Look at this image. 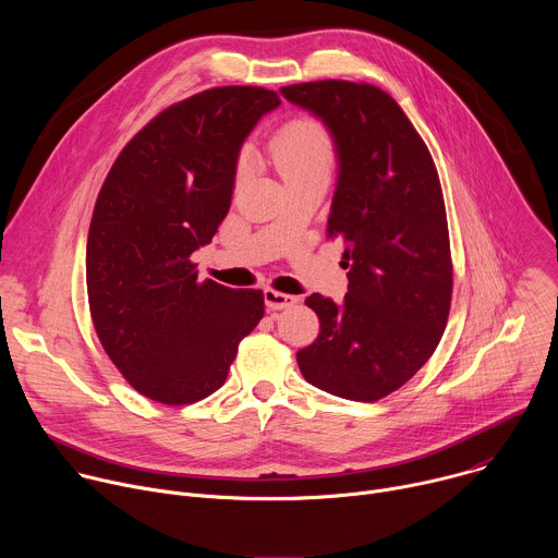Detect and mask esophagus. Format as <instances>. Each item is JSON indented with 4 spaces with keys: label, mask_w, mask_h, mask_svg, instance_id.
<instances>
[{
    "label": "esophagus",
    "mask_w": 558,
    "mask_h": 558,
    "mask_svg": "<svg viewBox=\"0 0 558 558\" xmlns=\"http://www.w3.org/2000/svg\"><path fill=\"white\" fill-rule=\"evenodd\" d=\"M298 302L295 295H289V293H282V291H276V289H265V304L269 311H282V308H289Z\"/></svg>",
    "instance_id": "esophagus-1"
}]
</instances>
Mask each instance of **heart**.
<instances>
[{
    "label": "heart",
    "mask_w": 558,
    "mask_h": 558,
    "mask_svg": "<svg viewBox=\"0 0 558 558\" xmlns=\"http://www.w3.org/2000/svg\"><path fill=\"white\" fill-rule=\"evenodd\" d=\"M274 161L282 179L329 174L336 161V141L331 130L315 117H300L278 130L271 141ZM247 158H238V174L245 172Z\"/></svg>",
    "instance_id": "1"
}]
</instances>
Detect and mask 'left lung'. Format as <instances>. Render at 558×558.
Here are the masks:
<instances>
[{"mask_svg":"<svg viewBox=\"0 0 558 558\" xmlns=\"http://www.w3.org/2000/svg\"><path fill=\"white\" fill-rule=\"evenodd\" d=\"M331 130L340 161L327 233L342 238L349 293L304 300L320 333L295 353L304 379L353 402L404 386L435 353L450 313L452 258L433 156L377 86L325 78L280 88Z\"/></svg>","mask_w":558,"mask_h":558,"instance_id":"obj_1","label":"left lung"}]
</instances>
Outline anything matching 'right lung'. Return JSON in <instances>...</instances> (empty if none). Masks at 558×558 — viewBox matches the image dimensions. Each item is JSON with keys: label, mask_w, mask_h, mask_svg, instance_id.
<instances>
[{"label": "right lung", "mask_w": 558, "mask_h": 558, "mask_svg": "<svg viewBox=\"0 0 558 558\" xmlns=\"http://www.w3.org/2000/svg\"><path fill=\"white\" fill-rule=\"evenodd\" d=\"M278 106L256 86L183 99L132 136L97 196L86 252L93 325L154 402L194 404L218 390L265 315L260 289L201 280L190 258L229 211L243 141Z\"/></svg>", "instance_id": "obj_1"}]
</instances>
